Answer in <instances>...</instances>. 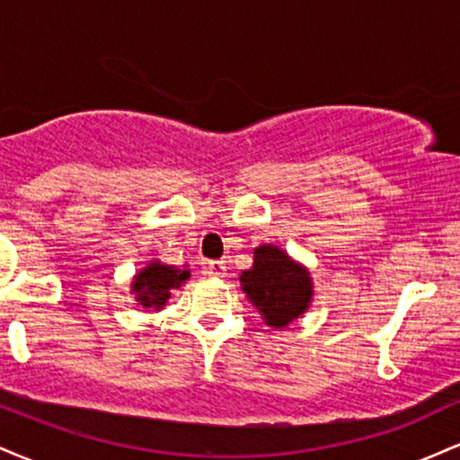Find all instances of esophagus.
Here are the masks:
<instances>
[{
    "mask_svg": "<svg viewBox=\"0 0 460 460\" xmlns=\"http://www.w3.org/2000/svg\"><path fill=\"white\" fill-rule=\"evenodd\" d=\"M205 272L209 274V277H216V279H223L226 274V266L223 261H209L208 266H205Z\"/></svg>",
    "mask_w": 460,
    "mask_h": 460,
    "instance_id": "obj_1",
    "label": "esophagus"
}]
</instances>
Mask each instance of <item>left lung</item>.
<instances>
[{
    "instance_id": "left-lung-1",
    "label": "left lung",
    "mask_w": 460,
    "mask_h": 460,
    "mask_svg": "<svg viewBox=\"0 0 460 460\" xmlns=\"http://www.w3.org/2000/svg\"><path fill=\"white\" fill-rule=\"evenodd\" d=\"M240 285L261 320L277 331L303 318L314 300V279L307 266L274 244L252 251V266L240 274Z\"/></svg>"
}]
</instances>
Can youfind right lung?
Here are the masks:
<instances>
[{
    "label": "right lung",
    "mask_w": 460,
    "mask_h": 460,
    "mask_svg": "<svg viewBox=\"0 0 460 460\" xmlns=\"http://www.w3.org/2000/svg\"><path fill=\"white\" fill-rule=\"evenodd\" d=\"M190 279V268L186 266H168L160 260H153L140 268L131 279V294H134L136 303L142 309L160 311L166 307L168 298L172 292H177L183 283Z\"/></svg>",
    "instance_id": "obj_1"
}]
</instances>
